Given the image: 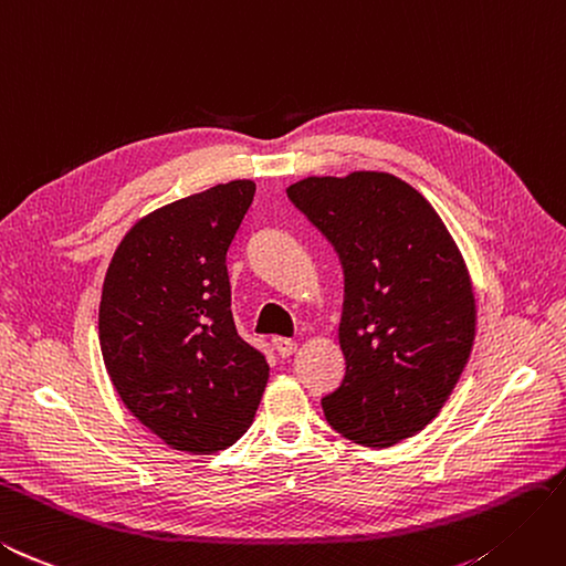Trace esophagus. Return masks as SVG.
I'll return each instance as SVG.
<instances>
[{
    "label": "esophagus",
    "instance_id": "obj_1",
    "mask_svg": "<svg viewBox=\"0 0 566 566\" xmlns=\"http://www.w3.org/2000/svg\"><path fill=\"white\" fill-rule=\"evenodd\" d=\"M271 343H273V349H276V353H279L281 357H290V355H293L295 349H297V343H295V340L281 338V335H279V338H273Z\"/></svg>",
    "mask_w": 566,
    "mask_h": 566
}]
</instances>
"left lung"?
I'll return each mask as SVG.
<instances>
[{
    "instance_id": "obj_1",
    "label": "left lung",
    "mask_w": 566,
    "mask_h": 566,
    "mask_svg": "<svg viewBox=\"0 0 566 566\" xmlns=\"http://www.w3.org/2000/svg\"><path fill=\"white\" fill-rule=\"evenodd\" d=\"M345 273L343 384L326 421L359 446L415 436L446 405L464 371L476 302L462 254L423 197L390 174L312 176L287 188Z\"/></svg>"
}]
</instances>
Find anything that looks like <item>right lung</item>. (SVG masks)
Segmentation results:
<instances>
[{
    "mask_svg": "<svg viewBox=\"0 0 566 566\" xmlns=\"http://www.w3.org/2000/svg\"><path fill=\"white\" fill-rule=\"evenodd\" d=\"M252 197V180H231L151 211L106 271L104 366L130 415L174 450L233 446L266 388V357L238 335L226 269Z\"/></svg>",
    "mask_w": 566,
    "mask_h": 566,
    "instance_id": "right-lung-1",
    "label": "right lung"
}]
</instances>
